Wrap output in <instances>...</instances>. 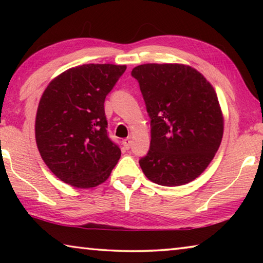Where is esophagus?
<instances>
[{
    "mask_svg": "<svg viewBox=\"0 0 263 263\" xmlns=\"http://www.w3.org/2000/svg\"><path fill=\"white\" fill-rule=\"evenodd\" d=\"M131 142H132L131 138H125V139H123V146H124V148H125V149L130 148Z\"/></svg>",
    "mask_w": 263,
    "mask_h": 263,
    "instance_id": "34e87169",
    "label": "esophagus"
}]
</instances>
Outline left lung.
<instances>
[{"mask_svg":"<svg viewBox=\"0 0 263 263\" xmlns=\"http://www.w3.org/2000/svg\"><path fill=\"white\" fill-rule=\"evenodd\" d=\"M151 118V146L139 160L154 183L177 186L205 171L219 148L224 117L212 84L183 64H145L132 69Z\"/></svg>","mask_w":263,"mask_h":263,"instance_id":"1","label":"left lung"}]
</instances>
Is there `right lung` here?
Here are the masks:
<instances>
[{
    "instance_id": "right-lung-1",
    "label": "right lung",
    "mask_w": 263,
    "mask_h": 263,
    "mask_svg": "<svg viewBox=\"0 0 263 263\" xmlns=\"http://www.w3.org/2000/svg\"><path fill=\"white\" fill-rule=\"evenodd\" d=\"M125 69L112 64L77 66L44 90L35 115V142L44 162L65 183L97 186L121 158L106 132L104 100Z\"/></svg>"
}]
</instances>
